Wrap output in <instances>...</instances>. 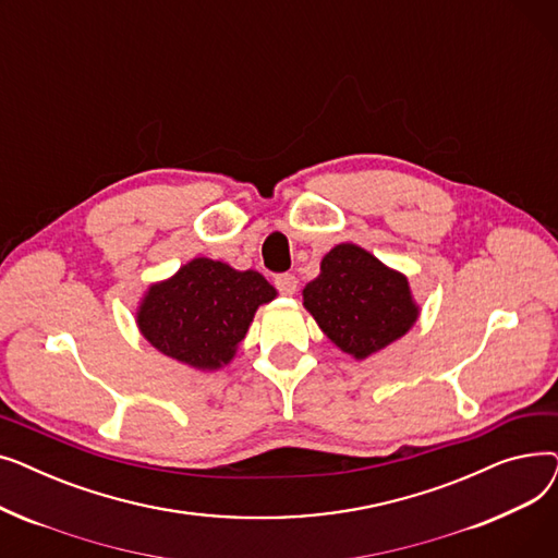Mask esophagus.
I'll use <instances>...</instances> for the list:
<instances>
[{"label": "esophagus", "mask_w": 558, "mask_h": 558, "mask_svg": "<svg viewBox=\"0 0 558 558\" xmlns=\"http://www.w3.org/2000/svg\"><path fill=\"white\" fill-rule=\"evenodd\" d=\"M276 287L282 296H294L296 289H299V278L291 276V274H280L276 278Z\"/></svg>", "instance_id": "34e87169"}]
</instances>
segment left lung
I'll use <instances>...</instances> for the list:
<instances>
[{
	"label": "left lung",
	"mask_w": 558,
	"mask_h": 558,
	"mask_svg": "<svg viewBox=\"0 0 558 558\" xmlns=\"http://www.w3.org/2000/svg\"><path fill=\"white\" fill-rule=\"evenodd\" d=\"M303 307L357 362L404 337L421 316L407 276L353 242L324 255L318 276L303 289Z\"/></svg>",
	"instance_id": "obj_1"
}]
</instances>
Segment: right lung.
I'll return each mask as SVG.
<instances>
[{
    "mask_svg": "<svg viewBox=\"0 0 558 558\" xmlns=\"http://www.w3.org/2000/svg\"><path fill=\"white\" fill-rule=\"evenodd\" d=\"M276 296V287L253 269L194 257L171 278L146 287L135 324L158 353L208 373L232 362L257 307Z\"/></svg>",
    "mask_w": 558,
    "mask_h": 558,
    "instance_id": "obj_1",
    "label": "right lung"
}]
</instances>
